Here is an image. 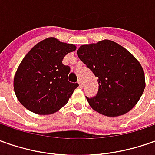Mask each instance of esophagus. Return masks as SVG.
Wrapping results in <instances>:
<instances>
[{
  "label": "esophagus",
  "mask_w": 155,
  "mask_h": 155,
  "mask_svg": "<svg viewBox=\"0 0 155 155\" xmlns=\"http://www.w3.org/2000/svg\"><path fill=\"white\" fill-rule=\"evenodd\" d=\"M78 84H79V87H80V88L83 86V84H82V81H81V79H78Z\"/></svg>",
  "instance_id": "34e87169"
}]
</instances>
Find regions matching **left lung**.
Wrapping results in <instances>:
<instances>
[{
  "instance_id": "1",
  "label": "left lung",
  "mask_w": 155,
  "mask_h": 155,
  "mask_svg": "<svg viewBox=\"0 0 155 155\" xmlns=\"http://www.w3.org/2000/svg\"><path fill=\"white\" fill-rule=\"evenodd\" d=\"M81 61L98 78V92L87 97L93 110L106 116H119L131 110L140 98L145 75L139 61L116 42L104 39L83 45L78 50Z\"/></svg>"
}]
</instances>
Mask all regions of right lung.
<instances>
[{
    "label": "right lung",
    "instance_id": "add662e5",
    "mask_svg": "<svg viewBox=\"0 0 155 155\" xmlns=\"http://www.w3.org/2000/svg\"><path fill=\"white\" fill-rule=\"evenodd\" d=\"M76 50L73 44L47 38L28 51L17 69L14 89L26 109L39 115L55 113L68 103L78 83H70L71 69L63 58Z\"/></svg>",
    "mask_w": 155,
    "mask_h": 155
}]
</instances>
